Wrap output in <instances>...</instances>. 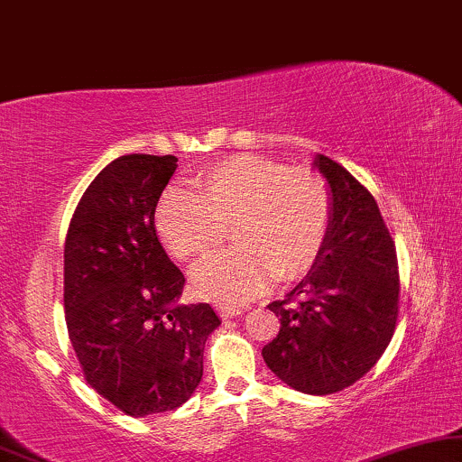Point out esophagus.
<instances>
[{
    "label": "esophagus",
    "instance_id": "34e87169",
    "mask_svg": "<svg viewBox=\"0 0 462 462\" xmlns=\"http://www.w3.org/2000/svg\"><path fill=\"white\" fill-rule=\"evenodd\" d=\"M217 312H219V317H224V319H235L241 315L243 310L236 309V306H217Z\"/></svg>",
    "mask_w": 462,
    "mask_h": 462
}]
</instances>
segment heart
Listing matches in <instances>:
<instances>
[{
  "mask_svg": "<svg viewBox=\"0 0 462 462\" xmlns=\"http://www.w3.org/2000/svg\"><path fill=\"white\" fill-rule=\"evenodd\" d=\"M194 183L200 196L186 189L164 196L156 226L171 254L186 262L213 254L232 227L236 247L194 270L200 295L243 304L273 279L295 281L319 262L331 226V196L315 171L238 153Z\"/></svg>",
  "mask_w": 462,
  "mask_h": 462,
  "instance_id": "obj_1",
  "label": "heart"
}]
</instances>
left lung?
Wrapping results in <instances>:
<instances>
[{"mask_svg": "<svg viewBox=\"0 0 462 462\" xmlns=\"http://www.w3.org/2000/svg\"><path fill=\"white\" fill-rule=\"evenodd\" d=\"M315 167L331 189L328 243L309 276L268 304L281 329L262 355L291 389L331 395L364 378L389 346L399 317V266L370 189L323 153Z\"/></svg>", "mask_w": 462, "mask_h": 462, "instance_id": "1", "label": "left lung"}]
</instances>
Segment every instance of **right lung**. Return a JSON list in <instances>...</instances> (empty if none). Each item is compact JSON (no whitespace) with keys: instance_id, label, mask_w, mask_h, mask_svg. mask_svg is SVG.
I'll return each mask as SVG.
<instances>
[{"instance_id":"obj_1","label":"right lung","mask_w":462,"mask_h":462,"mask_svg":"<svg viewBox=\"0 0 462 462\" xmlns=\"http://www.w3.org/2000/svg\"><path fill=\"white\" fill-rule=\"evenodd\" d=\"M175 156L128 153L98 173L65 238V321L92 389L128 416L186 403L221 323L208 304H177L186 276L158 241L153 213Z\"/></svg>"}]
</instances>
